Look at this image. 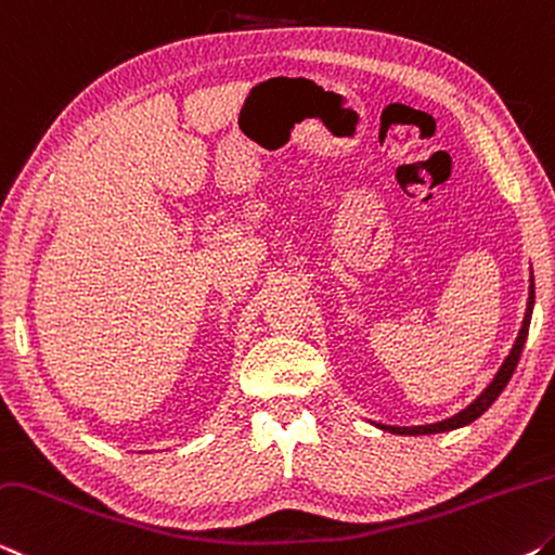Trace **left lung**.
Instances as JSON below:
<instances>
[{
	"label": "left lung",
	"instance_id": "8db88e82",
	"mask_svg": "<svg viewBox=\"0 0 555 555\" xmlns=\"http://www.w3.org/2000/svg\"><path fill=\"white\" fill-rule=\"evenodd\" d=\"M533 272H531V285H529V302H526V312H524V322H521V330H519V337H516L512 351H508V357L504 359L502 366L494 374V378L489 380V386L479 393L475 401H472L467 408H462L460 413L444 417L440 423H430V425H413V428H396V425H380L374 423L376 428L386 430V433H393V435H435V433H450V430H457V428H465V425L475 423L479 415H482L489 405H492L499 396H502V390L506 388L508 378L514 376L516 371V363L521 359V351H524V344L526 337H529V324H531V314H533Z\"/></svg>",
	"mask_w": 555,
	"mask_h": 555
}]
</instances>
